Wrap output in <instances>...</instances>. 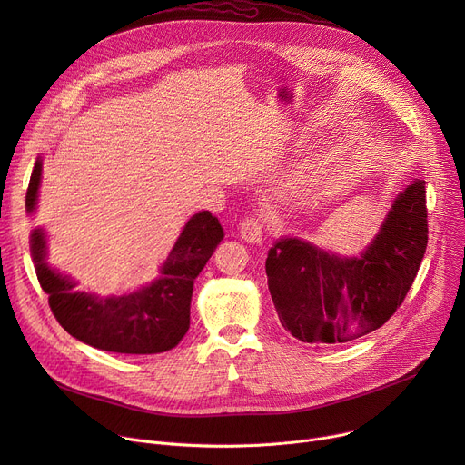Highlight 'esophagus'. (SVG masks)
<instances>
[{"label":"esophagus","mask_w":465,"mask_h":465,"mask_svg":"<svg viewBox=\"0 0 465 465\" xmlns=\"http://www.w3.org/2000/svg\"><path fill=\"white\" fill-rule=\"evenodd\" d=\"M239 233L246 242H261L262 239V223L259 217H246L241 226H239Z\"/></svg>","instance_id":"esophagus-1"}]
</instances>
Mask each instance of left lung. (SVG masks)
<instances>
[{
    "label": "left lung",
    "mask_w": 465,
    "mask_h": 465,
    "mask_svg": "<svg viewBox=\"0 0 465 465\" xmlns=\"http://www.w3.org/2000/svg\"><path fill=\"white\" fill-rule=\"evenodd\" d=\"M425 180L395 196L377 235L359 255L300 237L269 250V291L282 325L307 344H344L379 329L414 283L427 248Z\"/></svg>",
    "instance_id": "left-lung-1"
}]
</instances>
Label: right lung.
I'll list each match as a JSON object with an SVG mask.
<instances>
[{"mask_svg": "<svg viewBox=\"0 0 465 465\" xmlns=\"http://www.w3.org/2000/svg\"><path fill=\"white\" fill-rule=\"evenodd\" d=\"M40 180L42 158L36 160L29 180V215L36 212ZM223 237L217 217L210 212L194 213L160 267V278L132 292L106 298L75 291L77 282L72 276L51 267L42 228L31 232V255L54 318L72 337L103 351L153 355L173 350L187 333L193 283Z\"/></svg>", "mask_w": 465, "mask_h": 465, "instance_id": "right-lung-1", "label": "right lung"}]
</instances>
